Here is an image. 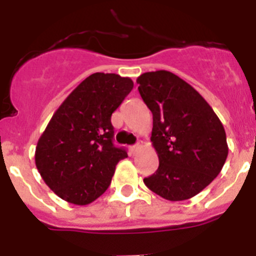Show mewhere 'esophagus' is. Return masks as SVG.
<instances>
[{
    "label": "esophagus",
    "instance_id": "obj_1",
    "mask_svg": "<svg viewBox=\"0 0 256 256\" xmlns=\"http://www.w3.org/2000/svg\"><path fill=\"white\" fill-rule=\"evenodd\" d=\"M140 148H141V146H140V144H133V146H130V151H132V154H136L137 151L140 150Z\"/></svg>",
    "mask_w": 256,
    "mask_h": 256
}]
</instances>
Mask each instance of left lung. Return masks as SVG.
Listing matches in <instances>:
<instances>
[{"mask_svg":"<svg viewBox=\"0 0 256 256\" xmlns=\"http://www.w3.org/2000/svg\"><path fill=\"white\" fill-rule=\"evenodd\" d=\"M137 83L152 112L151 142L159 156V168L144 184L169 201L194 198L224 165V126L204 97L170 72L144 73Z\"/></svg>","mask_w":256,"mask_h":256,"instance_id":"obj_1","label":"left lung"}]
</instances>
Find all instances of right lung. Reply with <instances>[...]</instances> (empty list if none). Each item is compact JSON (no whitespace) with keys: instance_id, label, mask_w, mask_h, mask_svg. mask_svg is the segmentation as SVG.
Listing matches in <instances>:
<instances>
[{"instance_id":"1","label":"right lung","mask_w":256,"mask_h":256,"mask_svg":"<svg viewBox=\"0 0 256 256\" xmlns=\"http://www.w3.org/2000/svg\"><path fill=\"white\" fill-rule=\"evenodd\" d=\"M132 88L130 78L91 74L52 115L34 158L40 177L58 198L87 205L110 186L116 164L128 156L112 144V114Z\"/></svg>"}]
</instances>
